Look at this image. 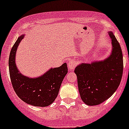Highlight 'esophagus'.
Here are the masks:
<instances>
[{
  "mask_svg": "<svg viewBox=\"0 0 129 129\" xmlns=\"http://www.w3.org/2000/svg\"><path fill=\"white\" fill-rule=\"evenodd\" d=\"M67 64H68V67L69 69V70L74 69L75 68V67H76V63L73 60H70Z\"/></svg>",
  "mask_w": 129,
  "mask_h": 129,
  "instance_id": "obj_1",
  "label": "esophagus"
}]
</instances>
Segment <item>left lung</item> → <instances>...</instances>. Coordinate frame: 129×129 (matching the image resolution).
<instances>
[{
	"instance_id": "8db88e82",
	"label": "left lung",
	"mask_w": 129,
	"mask_h": 129,
	"mask_svg": "<svg viewBox=\"0 0 129 129\" xmlns=\"http://www.w3.org/2000/svg\"><path fill=\"white\" fill-rule=\"evenodd\" d=\"M112 51L104 61L92 63H82L77 66L75 72L80 97L88 105H97L111 97L120 85L123 74V63L122 49L112 32Z\"/></svg>"
}]
</instances>
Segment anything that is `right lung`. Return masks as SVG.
Segmentation results:
<instances>
[{"label": "right lung", "instance_id": "add662e5", "mask_svg": "<svg viewBox=\"0 0 129 129\" xmlns=\"http://www.w3.org/2000/svg\"><path fill=\"white\" fill-rule=\"evenodd\" d=\"M23 38V35L18 38L9 55V74L12 85L18 97L25 103L37 107L48 106L57 97L61 84L68 72L67 63L50 69L36 79L22 75L16 67L15 57L17 49Z\"/></svg>", "mask_w": 129, "mask_h": 129}]
</instances>
